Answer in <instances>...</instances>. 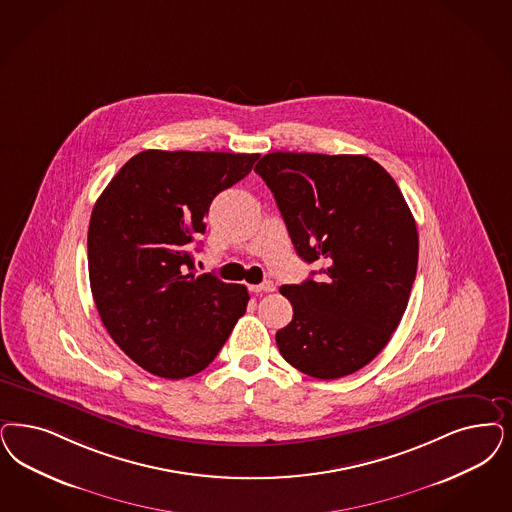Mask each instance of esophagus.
<instances>
[{
	"label": "esophagus",
	"mask_w": 512,
	"mask_h": 512,
	"mask_svg": "<svg viewBox=\"0 0 512 512\" xmlns=\"http://www.w3.org/2000/svg\"><path fill=\"white\" fill-rule=\"evenodd\" d=\"M253 293H270V291H274V282H263L259 283V285H251L249 287Z\"/></svg>",
	"instance_id": "esophagus-1"
}]
</instances>
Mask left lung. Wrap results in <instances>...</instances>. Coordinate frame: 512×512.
<instances>
[{
	"mask_svg": "<svg viewBox=\"0 0 512 512\" xmlns=\"http://www.w3.org/2000/svg\"><path fill=\"white\" fill-rule=\"evenodd\" d=\"M255 172L300 259L321 265L316 280L280 287L293 319L276 333L278 350L319 380L363 369L397 329L416 278L418 230L405 196L365 155L276 151Z\"/></svg>",
	"mask_w": 512,
	"mask_h": 512,
	"instance_id": "1",
	"label": "left lung"
}]
</instances>
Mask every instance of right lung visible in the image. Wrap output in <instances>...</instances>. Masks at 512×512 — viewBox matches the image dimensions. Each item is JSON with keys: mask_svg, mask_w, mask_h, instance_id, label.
<instances>
[{"mask_svg": "<svg viewBox=\"0 0 512 512\" xmlns=\"http://www.w3.org/2000/svg\"><path fill=\"white\" fill-rule=\"evenodd\" d=\"M259 155L147 149L128 160L94 204L89 278L115 344L160 378L204 371L236 321L247 289L196 276L191 242L213 198L251 172Z\"/></svg>", "mask_w": 512, "mask_h": 512, "instance_id": "add662e5", "label": "right lung"}]
</instances>
